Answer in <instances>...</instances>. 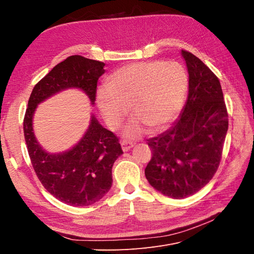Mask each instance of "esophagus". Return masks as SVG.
I'll use <instances>...</instances> for the list:
<instances>
[{
  "label": "esophagus",
  "mask_w": 254,
  "mask_h": 254,
  "mask_svg": "<svg viewBox=\"0 0 254 254\" xmlns=\"http://www.w3.org/2000/svg\"><path fill=\"white\" fill-rule=\"evenodd\" d=\"M121 146H122V149H123V151H128V150H130L132 148V146H133V144L131 143V142H128V141H122L121 142Z\"/></svg>",
  "instance_id": "34e87169"
}]
</instances>
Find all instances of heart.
Here are the masks:
<instances>
[{"instance_id": "1", "label": "heart", "mask_w": 254, "mask_h": 254, "mask_svg": "<svg viewBox=\"0 0 254 254\" xmlns=\"http://www.w3.org/2000/svg\"><path fill=\"white\" fill-rule=\"evenodd\" d=\"M189 88V74L177 61H142L115 71L96 93V105L106 125L117 130L128 114L127 139H137L148 127L164 128L181 109Z\"/></svg>"}]
</instances>
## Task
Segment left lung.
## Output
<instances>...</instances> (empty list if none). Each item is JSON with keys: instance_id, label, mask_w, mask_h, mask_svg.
<instances>
[{"instance_id": "left-lung-1", "label": "left lung", "mask_w": 254, "mask_h": 254, "mask_svg": "<svg viewBox=\"0 0 254 254\" xmlns=\"http://www.w3.org/2000/svg\"><path fill=\"white\" fill-rule=\"evenodd\" d=\"M189 72V96L176 124L151 137L146 179L175 199L194 195L219 166L228 131V111L219 79L202 61L182 50Z\"/></svg>"}]
</instances>
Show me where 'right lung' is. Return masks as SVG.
<instances>
[{
	"label": "right lung",
	"mask_w": 254,
	"mask_h": 254,
	"mask_svg": "<svg viewBox=\"0 0 254 254\" xmlns=\"http://www.w3.org/2000/svg\"><path fill=\"white\" fill-rule=\"evenodd\" d=\"M104 66L101 61L80 55L61 61L36 83L23 121L28 155L38 179L51 195L68 205H91L108 193L112 186V166L123 153L119 137L92 117L87 132L72 149L52 155L36 140L34 112L38 104L67 88L84 91L93 105Z\"/></svg>",
	"instance_id": "right-lung-1"
}]
</instances>
